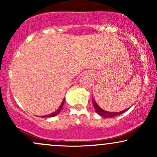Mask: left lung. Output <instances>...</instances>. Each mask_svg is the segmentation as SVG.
<instances>
[{"mask_svg": "<svg viewBox=\"0 0 157 157\" xmlns=\"http://www.w3.org/2000/svg\"><path fill=\"white\" fill-rule=\"evenodd\" d=\"M92 102H93L94 107V109H95V111H97V113H98L99 115H100V116L102 117H105V118L113 117L117 116V115L121 114V113H124L125 111H126L128 110V109H125L122 111H120V112H109V111H104L103 109H102L101 108H100V106H99L96 103V102H95V100H94V99L92 100Z\"/></svg>", "mask_w": 157, "mask_h": 157, "instance_id": "obj_1", "label": "left lung"}]
</instances>
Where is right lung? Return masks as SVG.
<instances>
[{"label": "right lung", "instance_id": "right-lung-1", "mask_svg": "<svg viewBox=\"0 0 157 157\" xmlns=\"http://www.w3.org/2000/svg\"><path fill=\"white\" fill-rule=\"evenodd\" d=\"M64 102H65V99H63V102H62V103H61L60 106V107L58 108V109H57V111H55V112H53L52 113H51V114L46 115V116H43L42 117H55V116H56V115L58 114V113H60V111H61V109H63V106Z\"/></svg>", "mask_w": 157, "mask_h": 157}]
</instances>
